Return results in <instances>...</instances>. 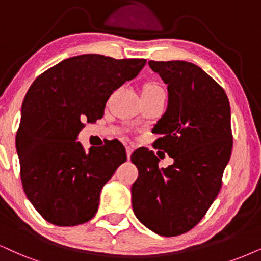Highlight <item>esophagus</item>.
Returning a JSON list of instances; mask_svg holds the SVG:
<instances>
[{"label": "esophagus", "mask_w": 261, "mask_h": 261, "mask_svg": "<svg viewBox=\"0 0 261 261\" xmlns=\"http://www.w3.org/2000/svg\"><path fill=\"white\" fill-rule=\"evenodd\" d=\"M133 151H134V146L133 145H128L127 146V157H128V160L130 159V155H132V153H133Z\"/></svg>", "instance_id": "obj_1"}]
</instances>
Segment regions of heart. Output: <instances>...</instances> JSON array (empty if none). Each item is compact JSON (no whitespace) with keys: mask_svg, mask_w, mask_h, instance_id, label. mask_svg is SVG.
<instances>
[{"mask_svg":"<svg viewBox=\"0 0 261 261\" xmlns=\"http://www.w3.org/2000/svg\"><path fill=\"white\" fill-rule=\"evenodd\" d=\"M159 92H165L162 85L159 82H147L143 87V93H159Z\"/></svg>","mask_w":261,"mask_h":261,"instance_id":"b5f03b06","label":"heart"}]
</instances>
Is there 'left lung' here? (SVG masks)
Listing matches in <instances>:
<instances>
[{"mask_svg":"<svg viewBox=\"0 0 261 261\" xmlns=\"http://www.w3.org/2000/svg\"><path fill=\"white\" fill-rule=\"evenodd\" d=\"M149 65L168 85V106L153 128L155 149L174 160L159 168V157L141 147L130 156L139 170L132 186L134 214L161 236L195 227L223 185L232 150L231 110L226 93L201 67L184 60Z\"/></svg>","mask_w":261,"mask_h":261,"instance_id":"1","label":"left lung"}]
</instances>
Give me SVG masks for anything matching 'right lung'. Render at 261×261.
Returning <instances> with one entry per match:
<instances>
[{
    "mask_svg": "<svg viewBox=\"0 0 261 261\" xmlns=\"http://www.w3.org/2000/svg\"><path fill=\"white\" fill-rule=\"evenodd\" d=\"M145 64L83 54L48 69L29 88L15 145L25 195L48 223L75 226L98 212L102 186L127 153L116 139L86 152L77 136L85 122L100 120L114 91Z\"/></svg>",
    "mask_w": 261,
    "mask_h": 261,
    "instance_id": "1",
    "label": "right lung"
}]
</instances>
